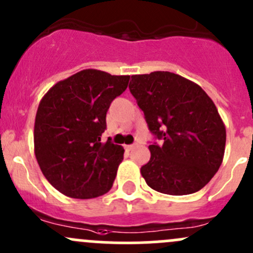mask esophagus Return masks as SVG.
Returning a JSON list of instances; mask_svg holds the SVG:
<instances>
[{
	"label": "esophagus",
	"mask_w": 253,
	"mask_h": 253,
	"mask_svg": "<svg viewBox=\"0 0 253 253\" xmlns=\"http://www.w3.org/2000/svg\"><path fill=\"white\" fill-rule=\"evenodd\" d=\"M134 147H135V145H126V148L127 151H131Z\"/></svg>",
	"instance_id": "34e87169"
}]
</instances>
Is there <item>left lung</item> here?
Wrapping results in <instances>:
<instances>
[{"label": "left lung", "instance_id": "8db88e82", "mask_svg": "<svg viewBox=\"0 0 253 253\" xmlns=\"http://www.w3.org/2000/svg\"><path fill=\"white\" fill-rule=\"evenodd\" d=\"M131 95L148 129L161 141L148 146L141 175L167 195L194 194L210 183L223 162L226 131L214 102L200 85L170 72L131 75Z\"/></svg>", "mask_w": 253, "mask_h": 253}]
</instances>
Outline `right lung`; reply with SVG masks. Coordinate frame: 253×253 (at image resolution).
<instances>
[{
    "label": "right lung",
    "mask_w": 253,
    "mask_h": 253,
    "mask_svg": "<svg viewBox=\"0 0 253 253\" xmlns=\"http://www.w3.org/2000/svg\"><path fill=\"white\" fill-rule=\"evenodd\" d=\"M130 75L84 69L54 84L40 101L34 151L48 183L73 199H93L111 190L124 148L101 142L111 102Z\"/></svg>",
    "instance_id": "1"
}]
</instances>
